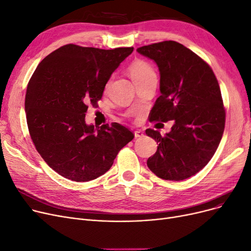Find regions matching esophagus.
<instances>
[{"label":"esophagus","mask_w":251,"mask_h":251,"mask_svg":"<svg viewBox=\"0 0 251 251\" xmlns=\"http://www.w3.org/2000/svg\"><path fill=\"white\" fill-rule=\"evenodd\" d=\"M144 136V134H143V132H141V131H136L135 132V138H141V137H143Z\"/></svg>","instance_id":"obj_1"}]
</instances>
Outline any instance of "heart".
Here are the masks:
<instances>
[{
  "instance_id": "b5f03b06",
  "label": "heart",
  "mask_w": 251,
  "mask_h": 251,
  "mask_svg": "<svg viewBox=\"0 0 251 251\" xmlns=\"http://www.w3.org/2000/svg\"><path fill=\"white\" fill-rule=\"evenodd\" d=\"M128 72L135 84L156 77L155 71L152 66L145 61H142V59H138V61H135L131 66H129Z\"/></svg>"
}]
</instances>
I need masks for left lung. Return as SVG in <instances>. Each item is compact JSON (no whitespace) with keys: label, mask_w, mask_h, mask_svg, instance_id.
<instances>
[{"label":"left lung","mask_w":251,"mask_h":251,"mask_svg":"<svg viewBox=\"0 0 251 251\" xmlns=\"http://www.w3.org/2000/svg\"><path fill=\"white\" fill-rule=\"evenodd\" d=\"M137 51L153 59L160 74V96L150 122H175L165 136L146 129L158 143L147 166L165 180L192 177L212 158L225 131L226 110L217 79L203 58L176 41L142 46Z\"/></svg>","instance_id":"8db88e82"}]
</instances>
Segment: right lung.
<instances>
[{"instance_id": "right-lung-1", "label": "right lung", "mask_w": 251, "mask_h": 251, "mask_svg": "<svg viewBox=\"0 0 251 251\" xmlns=\"http://www.w3.org/2000/svg\"><path fill=\"white\" fill-rule=\"evenodd\" d=\"M133 50L67 44L38 65L26 88V123L37 151L57 174L91 181L105 174L134 139L117 123L85 124L88 105H98L109 78Z\"/></svg>"}]
</instances>
